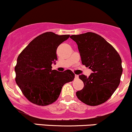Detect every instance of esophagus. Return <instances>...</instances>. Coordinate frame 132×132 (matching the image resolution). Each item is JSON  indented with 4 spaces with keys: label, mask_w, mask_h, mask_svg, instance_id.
<instances>
[{
    "label": "esophagus",
    "mask_w": 132,
    "mask_h": 132,
    "mask_svg": "<svg viewBox=\"0 0 132 132\" xmlns=\"http://www.w3.org/2000/svg\"><path fill=\"white\" fill-rule=\"evenodd\" d=\"M78 78H79V76L77 75V74H75V78H76V79H78Z\"/></svg>",
    "instance_id": "1"
}]
</instances>
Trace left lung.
Segmentation results:
<instances>
[{
  "mask_svg": "<svg viewBox=\"0 0 132 132\" xmlns=\"http://www.w3.org/2000/svg\"><path fill=\"white\" fill-rule=\"evenodd\" d=\"M70 38L78 45L82 64L93 72L88 78L79 76L84 87L76 92L77 97L90 106L101 105L110 98L119 85L122 72L121 57L112 45L94 32Z\"/></svg>",
  "mask_w": 132,
  "mask_h": 132,
  "instance_id": "8db88e82",
  "label": "left lung"
}]
</instances>
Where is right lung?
Returning a JSON list of instances; mask_svg holds the SVG:
<instances>
[{"label":"right lung","instance_id":"obj_1","mask_svg":"<svg viewBox=\"0 0 132 132\" xmlns=\"http://www.w3.org/2000/svg\"><path fill=\"white\" fill-rule=\"evenodd\" d=\"M70 35L46 32L32 40L19 55L15 67L16 84L32 103L47 106L58 100L62 87L72 81L75 74L70 70H52L58 60L56 49Z\"/></svg>","mask_w":132,"mask_h":132}]
</instances>
